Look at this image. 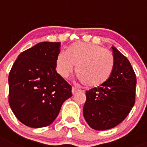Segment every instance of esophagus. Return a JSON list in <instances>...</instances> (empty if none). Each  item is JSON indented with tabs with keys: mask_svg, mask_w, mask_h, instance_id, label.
Here are the masks:
<instances>
[{
	"mask_svg": "<svg viewBox=\"0 0 147 147\" xmlns=\"http://www.w3.org/2000/svg\"><path fill=\"white\" fill-rule=\"evenodd\" d=\"M78 90H78V89H77L76 88H75V87H72V88H71V93H72V94H73V95H75L76 93L78 92Z\"/></svg>",
	"mask_w": 147,
	"mask_h": 147,
	"instance_id": "obj_1",
	"label": "esophagus"
}]
</instances>
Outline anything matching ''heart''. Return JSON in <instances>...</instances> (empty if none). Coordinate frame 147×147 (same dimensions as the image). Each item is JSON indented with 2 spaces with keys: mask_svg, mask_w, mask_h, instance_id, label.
<instances>
[{
  "mask_svg": "<svg viewBox=\"0 0 147 147\" xmlns=\"http://www.w3.org/2000/svg\"><path fill=\"white\" fill-rule=\"evenodd\" d=\"M75 65L79 82L86 88H97L110 78L114 60L111 53L99 45L77 41L69 52L60 51L56 59L57 71L63 78L69 77Z\"/></svg>",
  "mask_w": 147,
  "mask_h": 147,
  "instance_id": "obj_1",
  "label": "heart"
}]
</instances>
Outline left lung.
<instances>
[{
	"label": "left lung",
	"mask_w": 147,
	"mask_h": 147,
	"mask_svg": "<svg viewBox=\"0 0 147 147\" xmlns=\"http://www.w3.org/2000/svg\"><path fill=\"white\" fill-rule=\"evenodd\" d=\"M114 66L110 78L98 88L86 91L83 115L96 131L115 127L127 117L135 102L137 79L129 60L112 47Z\"/></svg>",
	"instance_id": "8db88e82"
}]
</instances>
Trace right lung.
Listing matches in <instances>:
<instances>
[{"label": "right lung", "instance_id": "1", "mask_svg": "<svg viewBox=\"0 0 147 147\" xmlns=\"http://www.w3.org/2000/svg\"><path fill=\"white\" fill-rule=\"evenodd\" d=\"M60 42H40L18 56L9 71V103L20 121L46 127L72 96L71 87L56 71Z\"/></svg>", "mask_w": 147, "mask_h": 147}]
</instances>
